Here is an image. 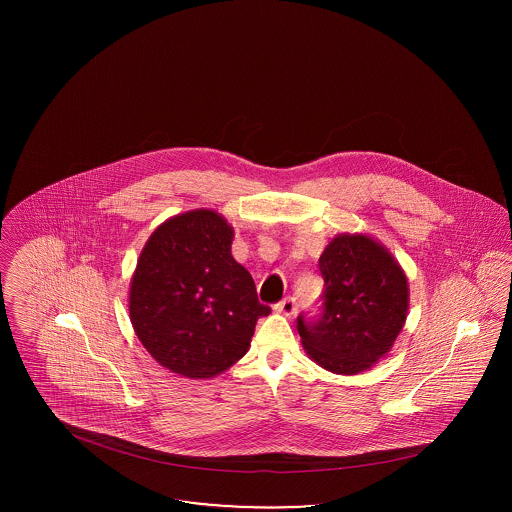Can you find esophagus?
Wrapping results in <instances>:
<instances>
[{
    "label": "esophagus",
    "mask_w": 512,
    "mask_h": 512,
    "mask_svg": "<svg viewBox=\"0 0 512 512\" xmlns=\"http://www.w3.org/2000/svg\"><path fill=\"white\" fill-rule=\"evenodd\" d=\"M274 309H276L278 313L286 315V317H293V315L297 313V301H295V297H286V299H282L280 303H276Z\"/></svg>",
    "instance_id": "1"
}]
</instances>
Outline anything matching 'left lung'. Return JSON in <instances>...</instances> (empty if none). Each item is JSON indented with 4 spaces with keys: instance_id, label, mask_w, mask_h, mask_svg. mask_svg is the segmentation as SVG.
Returning a JSON list of instances; mask_svg holds the SVG:
<instances>
[{
    "instance_id": "1",
    "label": "left lung",
    "mask_w": 512,
    "mask_h": 512,
    "mask_svg": "<svg viewBox=\"0 0 512 512\" xmlns=\"http://www.w3.org/2000/svg\"><path fill=\"white\" fill-rule=\"evenodd\" d=\"M322 313L297 317L301 343L317 365L357 374L382 359L399 336L407 309V276L386 247L363 234H341L318 259Z\"/></svg>"
}]
</instances>
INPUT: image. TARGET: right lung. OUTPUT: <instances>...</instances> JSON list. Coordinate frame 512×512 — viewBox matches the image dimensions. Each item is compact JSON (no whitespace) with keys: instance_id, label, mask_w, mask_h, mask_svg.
Returning a JSON list of instances; mask_svg holds the SVG:
<instances>
[{"instance_id":"1","label":"right lung","mask_w":512,"mask_h":512,"mask_svg":"<svg viewBox=\"0 0 512 512\" xmlns=\"http://www.w3.org/2000/svg\"><path fill=\"white\" fill-rule=\"evenodd\" d=\"M234 230L209 209L163 222L147 240L130 284V320L159 365L213 378L242 359L259 303L251 274L232 257Z\"/></svg>"}]
</instances>
